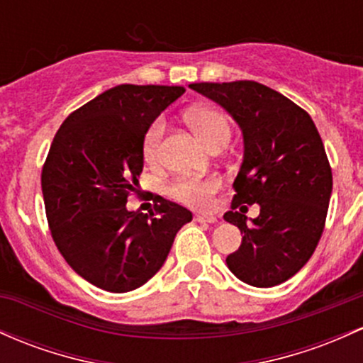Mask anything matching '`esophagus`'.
Here are the masks:
<instances>
[{"label": "esophagus", "mask_w": 363, "mask_h": 363, "mask_svg": "<svg viewBox=\"0 0 363 363\" xmlns=\"http://www.w3.org/2000/svg\"><path fill=\"white\" fill-rule=\"evenodd\" d=\"M194 220H196V222H208V224H215V222H217V217H215V215H210V213H198L196 217H194Z\"/></svg>", "instance_id": "34e87169"}]
</instances>
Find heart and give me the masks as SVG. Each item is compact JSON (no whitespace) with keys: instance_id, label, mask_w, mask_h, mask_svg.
I'll return each mask as SVG.
<instances>
[{"instance_id":"obj_1","label":"heart","mask_w":363,"mask_h":363,"mask_svg":"<svg viewBox=\"0 0 363 363\" xmlns=\"http://www.w3.org/2000/svg\"><path fill=\"white\" fill-rule=\"evenodd\" d=\"M188 122L203 138V141L212 146L217 139L229 136V118L222 111L210 106H194L188 111ZM165 133V121L157 118L146 130L143 139V155L148 163H157L162 155V138ZM217 177H196V175H182L167 186V193L177 201L189 206H206L212 200V194L218 189Z\"/></svg>"}]
</instances>
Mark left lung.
Instances as JSON below:
<instances>
[{
  "instance_id": "1",
  "label": "left lung",
  "mask_w": 363,
  "mask_h": 363,
  "mask_svg": "<svg viewBox=\"0 0 363 363\" xmlns=\"http://www.w3.org/2000/svg\"><path fill=\"white\" fill-rule=\"evenodd\" d=\"M189 87L218 103L242 133L233 210L224 213L241 230L242 241L225 264L255 288L281 284L315 252L333 193V172L315 123L296 103L260 82ZM241 202H258L261 215L248 219L236 213Z\"/></svg>"
}]
</instances>
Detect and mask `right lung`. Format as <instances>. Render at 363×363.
Masks as SVG:
<instances>
[{"instance_id":"1","label":"right lung","mask_w":363,"mask_h":363,"mask_svg":"<svg viewBox=\"0 0 363 363\" xmlns=\"http://www.w3.org/2000/svg\"><path fill=\"white\" fill-rule=\"evenodd\" d=\"M182 86L121 84L62 123L43 167L41 186L55 245L72 269L110 293L148 282L177 230L193 213L157 196L155 212H129L143 172V139L155 118L184 94Z\"/></svg>"}]
</instances>
